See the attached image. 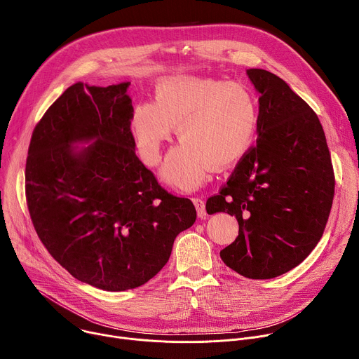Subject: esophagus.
I'll return each mask as SVG.
<instances>
[{
    "mask_svg": "<svg viewBox=\"0 0 359 359\" xmlns=\"http://www.w3.org/2000/svg\"><path fill=\"white\" fill-rule=\"evenodd\" d=\"M193 203L197 210V216L200 219H206L208 212H206V203H204V200L201 197H193Z\"/></svg>",
    "mask_w": 359,
    "mask_h": 359,
    "instance_id": "34e87169",
    "label": "esophagus"
}]
</instances>
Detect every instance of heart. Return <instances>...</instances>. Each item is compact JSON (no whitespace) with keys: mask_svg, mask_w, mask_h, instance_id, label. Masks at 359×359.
Here are the masks:
<instances>
[{"mask_svg":"<svg viewBox=\"0 0 359 359\" xmlns=\"http://www.w3.org/2000/svg\"><path fill=\"white\" fill-rule=\"evenodd\" d=\"M259 102L241 82L169 76L156 86V100L137 104L129 126L142 161L155 166L173 126L183 139L170 150L162 179L180 190L206 182L212 168L238 162L255 142Z\"/></svg>","mask_w":359,"mask_h":359,"instance_id":"obj_1","label":"heart"}]
</instances>
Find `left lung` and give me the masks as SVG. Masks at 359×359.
<instances>
[{
  "label": "left lung",
  "instance_id": "obj_1",
  "mask_svg": "<svg viewBox=\"0 0 359 359\" xmlns=\"http://www.w3.org/2000/svg\"><path fill=\"white\" fill-rule=\"evenodd\" d=\"M260 93L257 144L237 163L209 215L238 222L237 238L220 251L243 277L269 280L299 263L318 244L334 198V170L316 112L281 78L247 69Z\"/></svg>",
  "mask_w": 359,
  "mask_h": 359
}]
</instances>
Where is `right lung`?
<instances>
[{
    "label": "right lung",
    "instance_id": "obj_1",
    "mask_svg": "<svg viewBox=\"0 0 359 359\" xmlns=\"http://www.w3.org/2000/svg\"><path fill=\"white\" fill-rule=\"evenodd\" d=\"M129 85L69 86L35 126L25 166L42 244L76 280L105 291L155 277L196 220L193 203L168 193L136 156Z\"/></svg>",
    "mask_w": 359,
    "mask_h": 359
}]
</instances>
